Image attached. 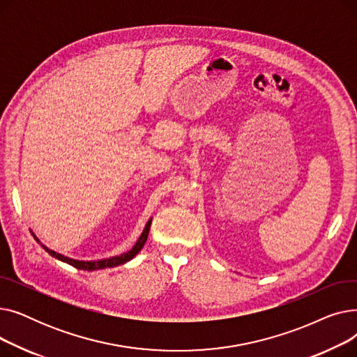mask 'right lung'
I'll return each mask as SVG.
<instances>
[{
	"instance_id": "add662e5",
	"label": "right lung",
	"mask_w": 357,
	"mask_h": 357,
	"mask_svg": "<svg viewBox=\"0 0 357 357\" xmlns=\"http://www.w3.org/2000/svg\"><path fill=\"white\" fill-rule=\"evenodd\" d=\"M150 224H152V218H150V220L146 222V226H144V229H143L140 237H139L137 241L135 243V246L131 248L128 252L121 253V255H119V256L108 257V259H100V260H77V259H72V257L63 256V255H61V253H56L54 250H52V249L46 248L45 245H42L40 240L36 237V234H34L33 231H31V234H33V237L36 238V241L40 243V246H42L52 257L58 259V260H61V261H65V264H68V265H70V266H73V268H77V269H82V271H98V269L114 268V266L123 265V264H126V261L133 259V257L142 250V248L144 246V243H146L147 236H149Z\"/></svg>"
}]
</instances>
